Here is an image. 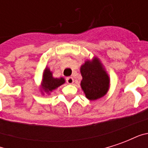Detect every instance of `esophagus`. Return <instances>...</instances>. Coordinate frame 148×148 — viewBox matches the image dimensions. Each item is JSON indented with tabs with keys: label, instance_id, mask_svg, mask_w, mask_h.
<instances>
[{
	"label": "esophagus",
	"instance_id": "obj_1",
	"mask_svg": "<svg viewBox=\"0 0 148 148\" xmlns=\"http://www.w3.org/2000/svg\"><path fill=\"white\" fill-rule=\"evenodd\" d=\"M66 82H67L68 84H73L74 83V78L72 77H68L67 78H66Z\"/></svg>",
	"mask_w": 148,
	"mask_h": 148
}]
</instances>
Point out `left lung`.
<instances>
[{"mask_svg": "<svg viewBox=\"0 0 148 148\" xmlns=\"http://www.w3.org/2000/svg\"><path fill=\"white\" fill-rule=\"evenodd\" d=\"M80 72L82 76L80 86L87 99H99L109 91L110 77L97 57L86 59L81 66Z\"/></svg>", "mask_w": 148, "mask_h": 148, "instance_id": "8db88e82", "label": "left lung"}]
</instances>
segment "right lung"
<instances>
[{
  "label": "right lung",
  "mask_w": 148,
  "mask_h": 148,
  "mask_svg": "<svg viewBox=\"0 0 148 148\" xmlns=\"http://www.w3.org/2000/svg\"><path fill=\"white\" fill-rule=\"evenodd\" d=\"M65 82H66V81L63 77L57 78V77H53L52 71L50 70V68L46 66L45 69L43 70V73H42L40 91L43 95H44V93L50 95L53 90H56L58 87L62 86Z\"/></svg>",
  "instance_id": "1"
}]
</instances>
